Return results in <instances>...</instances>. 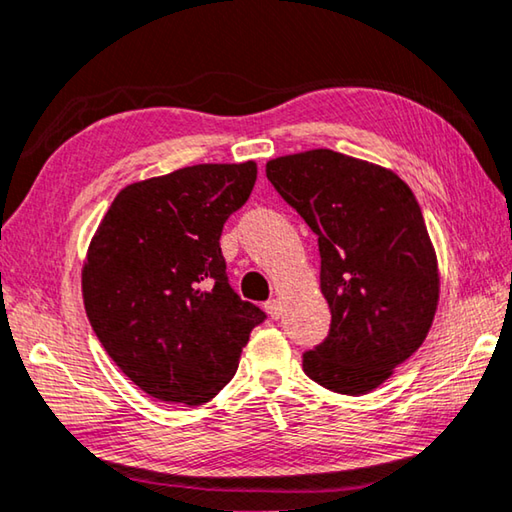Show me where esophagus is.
Wrapping results in <instances>:
<instances>
[{
    "label": "esophagus",
    "instance_id": "obj_1",
    "mask_svg": "<svg viewBox=\"0 0 512 512\" xmlns=\"http://www.w3.org/2000/svg\"><path fill=\"white\" fill-rule=\"evenodd\" d=\"M265 311L267 313H270V317H272V320H279V317H281V301L279 299H270V301H267V304H265Z\"/></svg>",
    "mask_w": 512,
    "mask_h": 512
}]
</instances>
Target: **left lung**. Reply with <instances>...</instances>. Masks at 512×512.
<instances>
[{"label":"left lung","mask_w":512,"mask_h":512,"mask_svg":"<svg viewBox=\"0 0 512 512\" xmlns=\"http://www.w3.org/2000/svg\"><path fill=\"white\" fill-rule=\"evenodd\" d=\"M265 174L320 247L329 335L304 372L340 395H365L415 354L438 306V263L422 208L395 172L331 149L274 158Z\"/></svg>","instance_id":"8db88e82"}]
</instances>
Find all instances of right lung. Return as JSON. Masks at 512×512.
Returning a JSON list of instances; mask_svg holds the SVG:
<instances>
[{
	"label": "right lung",
	"instance_id": "right-lung-1",
	"mask_svg": "<svg viewBox=\"0 0 512 512\" xmlns=\"http://www.w3.org/2000/svg\"><path fill=\"white\" fill-rule=\"evenodd\" d=\"M256 163L192 165L113 199L83 265V304L106 354L149 397L199 406L238 370L261 308L229 286L220 236Z\"/></svg>",
	"mask_w": 512,
	"mask_h": 512
}]
</instances>
